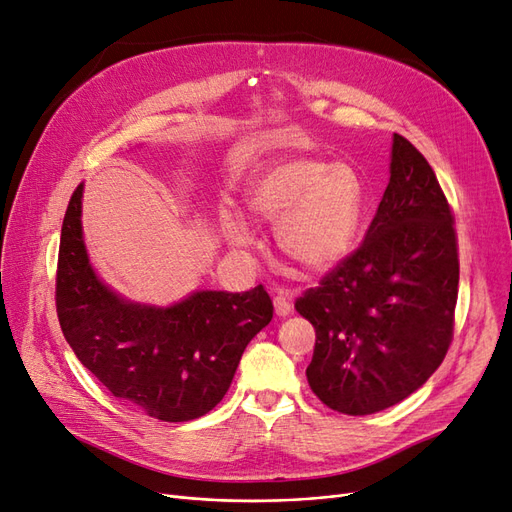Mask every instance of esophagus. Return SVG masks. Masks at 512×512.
I'll return each mask as SVG.
<instances>
[{"label": "esophagus", "instance_id": "esophagus-1", "mask_svg": "<svg viewBox=\"0 0 512 512\" xmlns=\"http://www.w3.org/2000/svg\"><path fill=\"white\" fill-rule=\"evenodd\" d=\"M273 305H275V314L277 316H288L292 312V290L288 288H280L273 297Z\"/></svg>", "mask_w": 512, "mask_h": 512}]
</instances>
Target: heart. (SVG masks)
<instances>
[{
  "instance_id": "b5f03b06",
  "label": "heart",
  "mask_w": 512,
  "mask_h": 512,
  "mask_svg": "<svg viewBox=\"0 0 512 512\" xmlns=\"http://www.w3.org/2000/svg\"><path fill=\"white\" fill-rule=\"evenodd\" d=\"M256 218L275 222L282 254L307 271H327L352 250L363 215V185L354 168L316 156L269 166L247 190ZM222 228L235 245H250L252 230L239 213L224 211Z\"/></svg>"
}]
</instances>
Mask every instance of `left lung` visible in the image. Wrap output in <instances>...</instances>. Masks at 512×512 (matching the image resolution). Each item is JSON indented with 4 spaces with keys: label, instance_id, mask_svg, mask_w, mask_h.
Wrapping results in <instances>:
<instances>
[{
    "label": "left lung",
    "instance_id": "left-lung-1",
    "mask_svg": "<svg viewBox=\"0 0 512 512\" xmlns=\"http://www.w3.org/2000/svg\"><path fill=\"white\" fill-rule=\"evenodd\" d=\"M459 250L451 205L408 138L393 136L391 179L365 239L294 301L314 324L307 382L350 416L399 404L453 342Z\"/></svg>",
    "mask_w": 512,
    "mask_h": 512
}]
</instances>
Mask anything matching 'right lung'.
Instances as JSON below:
<instances>
[{
  "mask_svg": "<svg viewBox=\"0 0 512 512\" xmlns=\"http://www.w3.org/2000/svg\"><path fill=\"white\" fill-rule=\"evenodd\" d=\"M83 185L61 226L55 305L66 342L126 404L166 423L192 421L226 395L245 346L273 318L265 286L200 290L170 307L123 301L89 265L81 228Z\"/></svg>",
  "mask_w": 512,
  "mask_h": 512,
  "instance_id": "add662e5",
  "label": "right lung"
}]
</instances>
